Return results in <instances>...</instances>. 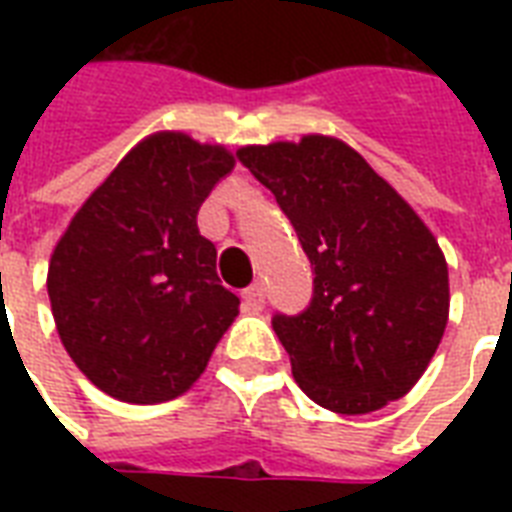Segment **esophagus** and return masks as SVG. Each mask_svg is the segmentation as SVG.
<instances>
[{
	"mask_svg": "<svg viewBox=\"0 0 512 512\" xmlns=\"http://www.w3.org/2000/svg\"><path fill=\"white\" fill-rule=\"evenodd\" d=\"M241 305L247 313H260L265 305V287L260 281H255L252 287H247L241 292Z\"/></svg>",
	"mask_w": 512,
	"mask_h": 512,
	"instance_id": "34e87169",
	"label": "esophagus"
}]
</instances>
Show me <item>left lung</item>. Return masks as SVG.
<instances>
[{
    "mask_svg": "<svg viewBox=\"0 0 512 512\" xmlns=\"http://www.w3.org/2000/svg\"><path fill=\"white\" fill-rule=\"evenodd\" d=\"M289 217L313 265V297L273 332L297 385L340 414L406 396L428 369L449 319V271L417 212L342 140L241 148Z\"/></svg>",
    "mask_w": 512,
    "mask_h": 512,
    "instance_id": "1",
    "label": "left lung"
}]
</instances>
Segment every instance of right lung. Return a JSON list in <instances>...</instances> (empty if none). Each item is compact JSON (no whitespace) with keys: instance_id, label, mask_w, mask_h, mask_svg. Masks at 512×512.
<instances>
[{"instance_id":"obj_1","label":"right lung","mask_w":512,"mask_h":512,"mask_svg":"<svg viewBox=\"0 0 512 512\" xmlns=\"http://www.w3.org/2000/svg\"><path fill=\"white\" fill-rule=\"evenodd\" d=\"M233 156L183 132L132 148L76 212L47 271L68 356L103 393L162 404L191 388L239 313L196 215Z\"/></svg>"}]
</instances>
